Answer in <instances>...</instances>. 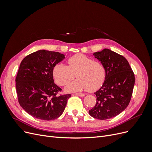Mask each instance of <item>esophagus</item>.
Here are the masks:
<instances>
[{
    "instance_id": "34e87169",
    "label": "esophagus",
    "mask_w": 152,
    "mask_h": 152,
    "mask_svg": "<svg viewBox=\"0 0 152 152\" xmlns=\"http://www.w3.org/2000/svg\"><path fill=\"white\" fill-rule=\"evenodd\" d=\"M73 94L77 95V96H84L85 95L83 93H75V94Z\"/></svg>"
}]
</instances>
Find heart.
<instances>
[{
	"label": "heart",
	"instance_id": "b5f03b06",
	"mask_svg": "<svg viewBox=\"0 0 152 152\" xmlns=\"http://www.w3.org/2000/svg\"><path fill=\"white\" fill-rule=\"evenodd\" d=\"M67 66L58 63L54 66L55 82L60 86L68 84L74 78L77 80L66 87L68 92L84 89L93 92L103 85L106 78V69L103 64L82 54H77L67 59Z\"/></svg>",
	"mask_w": 152,
	"mask_h": 152
}]
</instances>
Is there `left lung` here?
<instances>
[{"label": "left lung", "instance_id": "8db88e82", "mask_svg": "<svg viewBox=\"0 0 152 152\" xmlns=\"http://www.w3.org/2000/svg\"><path fill=\"white\" fill-rule=\"evenodd\" d=\"M106 69L105 80L96 91L97 99L89 115L99 120L118 115L129 103L134 88L135 77L127 59L111 50L104 49L94 54Z\"/></svg>", "mask_w": 152, "mask_h": 152}]
</instances>
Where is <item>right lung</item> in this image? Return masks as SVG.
Returning a JSON list of instances; mask_svg holds the SVG:
<instances>
[{
    "label": "right lung",
    "mask_w": 152,
    "mask_h": 152,
    "mask_svg": "<svg viewBox=\"0 0 152 152\" xmlns=\"http://www.w3.org/2000/svg\"><path fill=\"white\" fill-rule=\"evenodd\" d=\"M65 58L58 52L40 50L21 62L16 77L18 102L32 117L51 121L61 116L70 94H59L62 89L54 83L53 68Z\"/></svg>",
    "instance_id": "obj_1"
}]
</instances>
